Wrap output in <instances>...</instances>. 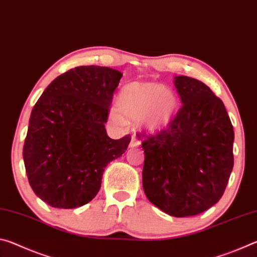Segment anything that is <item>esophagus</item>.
<instances>
[{
	"mask_svg": "<svg viewBox=\"0 0 257 257\" xmlns=\"http://www.w3.org/2000/svg\"><path fill=\"white\" fill-rule=\"evenodd\" d=\"M141 146V141L137 137L133 136L132 137V141H130V144H129V147H132V149H136V147H139Z\"/></svg>",
	"mask_w": 257,
	"mask_h": 257,
	"instance_id": "1",
	"label": "esophagus"
}]
</instances>
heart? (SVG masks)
<instances>
[{
  "label": "heart",
  "mask_w": 257,
  "mask_h": 257,
  "mask_svg": "<svg viewBox=\"0 0 257 257\" xmlns=\"http://www.w3.org/2000/svg\"><path fill=\"white\" fill-rule=\"evenodd\" d=\"M116 110L110 113L116 124L125 119L139 122L147 132L156 133L167 128L179 106L176 94L158 82H129L120 90L115 102Z\"/></svg>",
  "instance_id": "obj_1"
}]
</instances>
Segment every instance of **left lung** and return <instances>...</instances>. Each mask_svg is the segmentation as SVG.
<instances>
[{
    "label": "left lung",
    "instance_id": "obj_1",
    "mask_svg": "<svg viewBox=\"0 0 257 257\" xmlns=\"http://www.w3.org/2000/svg\"><path fill=\"white\" fill-rule=\"evenodd\" d=\"M182 106L167 129L144 138L143 188L176 217L197 215L220 201L233 168V127L224 104L204 82L175 77Z\"/></svg>",
    "mask_w": 257,
    "mask_h": 257
}]
</instances>
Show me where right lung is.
Instances as JSON below:
<instances>
[{
	"mask_svg": "<svg viewBox=\"0 0 257 257\" xmlns=\"http://www.w3.org/2000/svg\"><path fill=\"white\" fill-rule=\"evenodd\" d=\"M122 73L81 66L56 77L35 104L24 145L29 185L52 207L75 208L96 196L103 172L132 137L111 139L108 106Z\"/></svg>",
	"mask_w": 257,
	"mask_h": 257,
	"instance_id": "obj_1",
	"label": "right lung"
}]
</instances>
